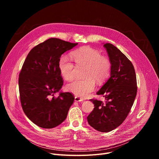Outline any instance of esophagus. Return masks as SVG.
<instances>
[{
	"mask_svg": "<svg viewBox=\"0 0 159 159\" xmlns=\"http://www.w3.org/2000/svg\"><path fill=\"white\" fill-rule=\"evenodd\" d=\"M75 101H76V102H82V101H84V99L82 98H79V97L75 96Z\"/></svg>",
	"mask_w": 159,
	"mask_h": 159,
	"instance_id": "1",
	"label": "esophagus"
}]
</instances>
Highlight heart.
Wrapping results in <instances>:
<instances>
[{
    "label": "heart",
    "mask_w": 159,
    "mask_h": 159,
    "mask_svg": "<svg viewBox=\"0 0 159 159\" xmlns=\"http://www.w3.org/2000/svg\"><path fill=\"white\" fill-rule=\"evenodd\" d=\"M72 60L77 67L85 66L84 80H76L66 85V89L77 96L85 98L95 89L96 80L104 82L110 75L111 63L108 57L90 47H83L71 52ZM58 69L62 77L68 81L74 79L75 67L71 60L61 56L58 61Z\"/></svg>",
    "instance_id": "1"
}]
</instances>
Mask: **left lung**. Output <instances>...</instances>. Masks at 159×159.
Listing matches in <instances>:
<instances>
[{"label": "left lung", "instance_id": "left-lung-1", "mask_svg": "<svg viewBox=\"0 0 159 159\" xmlns=\"http://www.w3.org/2000/svg\"><path fill=\"white\" fill-rule=\"evenodd\" d=\"M111 63V77L97 93L106 102L90 99L93 111L87 116L89 124L101 132L118 127L128 116L137 93V77L131 61L114 45L104 44Z\"/></svg>", "mask_w": 159, "mask_h": 159}]
</instances>
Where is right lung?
Listing matches in <instances>:
<instances>
[{
	"mask_svg": "<svg viewBox=\"0 0 159 159\" xmlns=\"http://www.w3.org/2000/svg\"><path fill=\"white\" fill-rule=\"evenodd\" d=\"M78 43L52 38L38 44L28 53L19 75L20 104L27 117L43 128H53L66 118L74 103L70 93L55 94L63 80L58 69L61 55Z\"/></svg>",
	"mask_w": 159,
	"mask_h": 159,
	"instance_id": "obj_1",
	"label": "right lung"
}]
</instances>
